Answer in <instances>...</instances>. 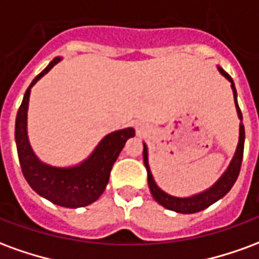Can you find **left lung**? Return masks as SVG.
Wrapping results in <instances>:
<instances>
[{"label": "left lung", "instance_id": "1", "mask_svg": "<svg viewBox=\"0 0 259 259\" xmlns=\"http://www.w3.org/2000/svg\"><path fill=\"white\" fill-rule=\"evenodd\" d=\"M221 74H223L226 79L232 83V90H233L234 104H236V109H237V115L240 119V136H239V144L234 152V157L232 159V162L228 166V169L225 170V174L218 179V182L213 186H211L208 190L198 193V194L191 195V197H174V195L165 193L161 190L155 183V180L152 178L151 170H150V165H148V150H147L146 144L144 150H143V158H144V165L147 169V179H148V186H150V191H151L154 200L157 201L158 204H161L165 206L166 209L170 211L179 212V213H194V212H200L202 209H205L209 205H212L213 202H217L218 200H221L222 197L228 194L230 189L233 187L234 182L237 180L240 174V168H241V161H243V151H244V124H243V115L240 111L239 104H237V93H236V87H234L233 79L229 76L222 68H219Z\"/></svg>", "mask_w": 259, "mask_h": 259}]
</instances>
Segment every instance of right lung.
I'll list each match as a JSON object with an SVG mask.
<instances>
[{
  "mask_svg": "<svg viewBox=\"0 0 259 259\" xmlns=\"http://www.w3.org/2000/svg\"><path fill=\"white\" fill-rule=\"evenodd\" d=\"M59 61V57L53 59L41 73L37 74L29 89L26 90L22 105L16 115L15 140L20 168L31 189L38 195L57 205L65 208H80L93 204L104 193L113 163L119 157L126 141L135 136V129L126 127L107 135L98 143L90 157L76 166L57 168L41 162L31 150L27 137L29 98L31 87Z\"/></svg>",
  "mask_w": 259,
  "mask_h": 259,
  "instance_id": "obj_1",
  "label": "right lung"
}]
</instances>
